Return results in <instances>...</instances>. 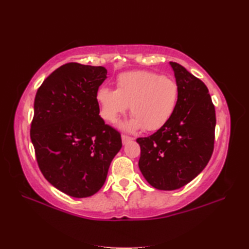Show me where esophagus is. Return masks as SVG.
Segmentation results:
<instances>
[{"mask_svg": "<svg viewBox=\"0 0 249 249\" xmlns=\"http://www.w3.org/2000/svg\"><path fill=\"white\" fill-rule=\"evenodd\" d=\"M134 138H131L129 136H126V135H122V142H123V144H126L127 142L129 141H133Z\"/></svg>", "mask_w": 249, "mask_h": 249, "instance_id": "obj_1", "label": "esophagus"}]
</instances>
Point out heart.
<instances>
[{
  "label": "heart",
  "instance_id": "b5f03b06",
  "mask_svg": "<svg viewBox=\"0 0 249 249\" xmlns=\"http://www.w3.org/2000/svg\"><path fill=\"white\" fill-rule=\"evenodd\" d=\"M178 83L171 78L151 71L124 72L116 79V89L100 88L96 100L103 119L114 123L129 107L133 115L121 127L126 130L161 128L177 108Z\"/></svg>",
  "mask_w": 249,
  "mask_h": 249
}]
</instances>
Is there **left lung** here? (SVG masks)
<instances>
[{"label": "left lung", "mask_w": 249, "mask_h": 249, "mask_svg": "<svg viewBox=\"0 0 249 249\" xmlns=\"http://www.w3.org/2000/svg\"><path fill=\"white\" fill-rule=\"evenodd\" d=\"M178 87L171 119L146 138H138L139 169L160 190L183 187L208 165L214 150L215 108L205 84L176 62L169 63Z\"/></svg>", "instance_id": "1"}]
</instances>
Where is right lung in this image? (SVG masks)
I'll list each match as a JSON object with an SVG mask.
<instances>
[{"instance_id": "right-lung-1", "label": "right lung", "mask_w": 249, "mask_h": 249, "mask_svg": "<svg viewBox=\"0 0 249 249\" xmlns=\"http://www.w3.org/2000/svg\"><path fill=\"white\" fill-rule=\"evenodd\" d=\"M107 79L103 66L68 63L36 93L31 140L41 173L73 198L96 194L122 147L119 131L105 124L96 100Z\"/></svg>"}]
</instances>
